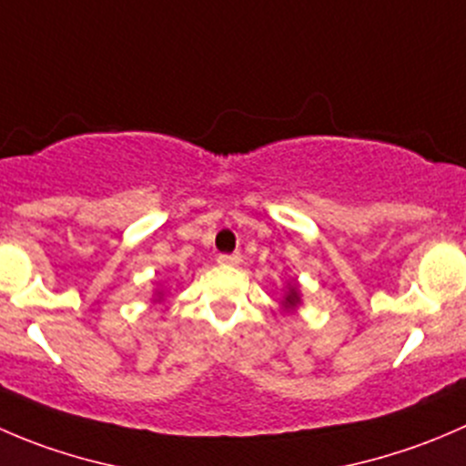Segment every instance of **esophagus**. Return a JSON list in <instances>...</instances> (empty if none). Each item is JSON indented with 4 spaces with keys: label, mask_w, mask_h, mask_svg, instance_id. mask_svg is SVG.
<instances>
[{
    "label": "esophagus",
    "mask_w": 466,
    "mask_h": 466,
    "mask_svg": "<svg viewBox=\"0 0 466 466\" xmlns=\"http://www.w3.org/2000/svg\"><path fill=\"white\" fill-rule=\"evenodd\" d=\"M218 264L220 266H237V264H241V255H238V252H232V255H218Z\"/></svg>",
    "instance_id": "esophagus-1"
}]
</instances>
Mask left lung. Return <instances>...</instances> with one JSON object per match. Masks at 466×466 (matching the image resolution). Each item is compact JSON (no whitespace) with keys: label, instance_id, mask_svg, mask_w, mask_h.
I'll return each instance as SVG.
<instances>
[{"label":"left lung","instance_id":"1","mask_svg":"<svg viewBox=\"0 0 466 466\" xmlns=\"http://www.w3.org/2000/svg\"><path fill=\"white\" fill-rule=\"evenodd\" d=\"M296 302H298L296 289H291V293H289V298H287V305H296Z\"/></svg>","mask_w":466,"mask_h":466}]
</instances>
